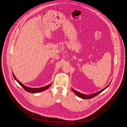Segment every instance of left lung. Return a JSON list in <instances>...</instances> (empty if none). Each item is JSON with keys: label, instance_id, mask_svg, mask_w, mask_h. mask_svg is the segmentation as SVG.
<instances>
[{"label": "left lung", "instance_id": "obj_1", "mask_svg": "<svg viewBox=\"0 0 127 127\" xmlns=\"http://www.w3.org/2000/svg\"><path fill=\"white\" fill-rule=\"evenodd\" d=\"M111 81L110 82V83H109V84L108 85L107 87H106L105 88L103 89H102V90H101L100 91L97 92L96 93H95L94 94H89V95H86V94H82L79 92H78L77 91L74 90V89L72 88V91L77 96L79 97H80V98H82L83 99H90V98H94V97L96 96L97 95H98L99 94H100L101 92H102L103 90H104L105 89H106L107 88L109 87V86L110 85V84H111Z\"/></svg>", "mask_w": 127, "mask_h": 127}]
</instances>
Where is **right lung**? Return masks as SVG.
<instances>
[{
	"label": "right lung",
	"instance_id": "obj_1",
	"mask_svg": "<svg viewBox=\"0 0 127 127\" xmlns=\"http://www.w3.org/2000/svg\"><path fill=\"white\" fill-rule=\"evenodd\" d=\"M12 75H13V76L14 78L15 79V80L19 83L20 84V85L26 91H27V92H29V93H39L40 92H42L43 91H44L45 90H46L47 89H48V88L51 86L52 84H50L47 86H46L45 87H41V88H29V87H26L25 86V85H24L23 84H22L20 82L19 80H18L14 75V74H13V73L12 72Z\"/></svg>",
	"mask_w": 127,
	"mask_h": 127
}]
</instances>
